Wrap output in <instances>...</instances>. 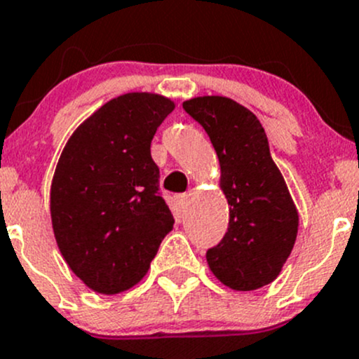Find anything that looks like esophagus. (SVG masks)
I'll return each mask as SVG.
<instances>
[{"label":"esophagus","mask_w":359,"mask_h":359,"mask_svg":"<svg viewBox=\"0 0 359 359\" xmlns=\"http://www.w3.org/2000/svg\"><path fill=\"white\" fill-rule=\"evenodd\" d=\"M187 198H188V194H178V195H175L176 204L181 205V207H183L184 204H187Z\"/></svg>","instance_id":"1"}]
</instances>
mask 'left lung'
<instances>
[{
  "instance_id": "1",
  "label": "left lung",
  "mask_w": 359,
  "mask_h": 359,
  "mask_svg": "<svg viewBox=\"0 0 359 359\" xmlns=\"http://www.w3.org/2000/svg\"><path fill=\"white\" fill-rule=\"evenodd\" d=\"M183 109L209 135L230 205L228 231L207 250V264L230 289H261L280 275L299 228L297 209L269 154L264 128L249 109L226 97L191 98Z\"/></svg>"
}]
</instances>
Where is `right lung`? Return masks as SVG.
Segmentation results:
<instances>
[{
  "instance_id": "right-lung-1",
  "label": "right lung",
  "mask_w": 359,
  "mask_h": 359,
  "mask_svg": "<svg viewBox=\"0 0 359 359\" xmlns=\"http://www.w3.org/2000/svg\"><path fill=\"white\" fill-rule=\"evenodd\" d=\"M172 110L161 95H121L72 133L58 158L50 194L55 238L74 275L98 294L135 287L172 230L150 155Z\"/></svg>"
}]
</instances>
